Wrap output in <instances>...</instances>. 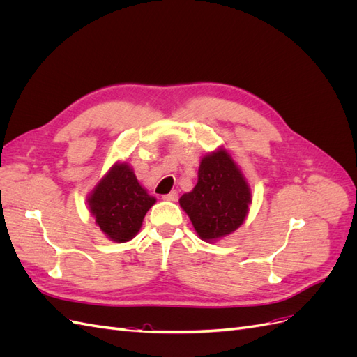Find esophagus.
Listing matches in <instances>:
<instances>
[{
  "instance_id": "1",
  "label": "esophagus",
  "mask_w": 357,
  "mask_h": 357,
  "mask_svg": "<svg viewBox=\"0 0 357 357\" xmlns=\"http://www.w3.org/2000/svg\"><path fill=\"white\" fill-rule=\"evenodd\" d=\"M162 199H165V201H177L178 199V192L177 190H172V192L168 193V195L162 197Z\"/></svg>"
}]
</instances>
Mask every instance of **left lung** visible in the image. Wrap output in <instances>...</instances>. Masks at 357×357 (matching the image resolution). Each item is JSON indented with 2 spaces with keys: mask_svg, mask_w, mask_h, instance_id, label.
I'll return each mask as SVG.
<instances>
[{
  "mask_svg": "<svg viewBox=\"0 0 357 357\" xmlns=\"http://www.w3.org/2000/svg\"><path fill=\"white\" fill-rule=\"evenodd\" d=\"M250 197L240 168L226 150L219 149L202 158L197 186L180 198V205L201 238L214 241L240 228Z\"/></svg>",
  "mask_w": 357,
  "mask_h": 357,
  "instance_id": "obj_1",
  "label": "left lung"
}]
</instances>
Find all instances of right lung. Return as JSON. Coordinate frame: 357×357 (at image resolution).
I'll list each match as a JSON object with an SVG mask.
<instances>
[{
    "label": "right lung",
    "instance_id": "1",
    "mask_svg": "<svg viewBox=\"0 0 357 357\" xmlns=\"http://www.w3.org/2000/svg\"><path fill=\"white\" fill-rule=\"evenodd\" d=\"M89 210L100 229L116 243L132 240L149 208L156 202L125 162L116 164L89 197Z\"/></svg>",
    "mask_w": 357,
    "mask_h": 357
}]
</instances>
